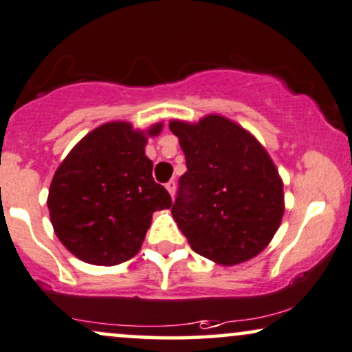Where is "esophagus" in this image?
<instances>
[{
  "instance_id": "esophagus-1",
  "label": "esophagus",
  "mask_w": 352,
  "mask_h": 352,
  "mask_svg": "<svg viewBox=\"0 0 352 352\" xmlns=\"http://www.w3.org/2000/svg\"><path fill=\"white\" fill-rule=\"evenodd\" d=\"M166 189H168L169 196L175 197V189H176V183H175V181H169V183H166Z\"/></svg>"
}]
</instances>
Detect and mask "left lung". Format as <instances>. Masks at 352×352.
Here are the masks:
<instances>
[{
	"instance_id": "obj_1",
	"label": "left lung",
	"mask_w": 352,
	"mask_h": 352,
	"mask_svg": "<svg viewBox=\"0 0 352 352\" xmlns=\"http://www.w3.org/2000/svg\"><path fill=\"white\" fill-rule=\"evenodd\" d=\"M169 130L188 166L171 214L190 248L220 266L258 256L284 215V184L266 148L219 114L169 120Z\"/></svg>"
}]
</instances>
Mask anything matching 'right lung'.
Listing matches in <instances>:
<instances>
[{"mask_svg": "<svg viewBox=\"0 0 352 352\" xmlns=\"http://www.w3.org/2000/svg\"><path fill=\"white\" fill-rule=\"evenodd\" d=\"M148 130L114 120L91 130L56 168L47 206L55 235L81 261L116 266L142 248L151 215L169 209L171 196L156 184L145 155Z\"/></svg>", "mask_w": 352, "mask_h": 352, "instance_id": "obj_1", "label": "right lung"}]
</instances>
